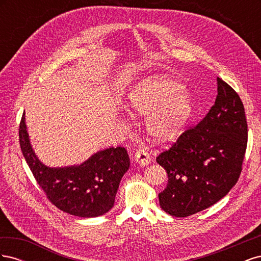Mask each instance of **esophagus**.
Returning a JSON list of instances; mask_svg holds the SVG:
<instances>
[{"instance_id": "34e87169", "label": "esophagus", "mask_w": 261, "mask_h": 261, "mask_svg": "<svg viewBox=\"0 0 261 261\" xmlns=\"http://www.w3.org/2000/svg\"><path fill=\"white\" fill-rule=\"evenodd\" d=\"M134 160H135L139 165H141V167H146V165H148L150 161H151V158H150L146 149H139L136 151Z\"/></svg>"}]
</instances>
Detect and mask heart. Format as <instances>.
<instances>
[{
    "label": "heart",
    "mask_w": 261,
    "mask_h": 261,
    "mask_svg": "<svg viewBox=\"0 0 261 261\" xmlns=\"http://www.w3.org/2000/svg\"><path fill=\"white\" fill-rule=\"evenodd\" d=\"M126 108L134 115H147L148 135L158 143H165L183 133L192 114V100L179 84L155 76L134 87Z\"/></svg>",
    "instance_id": "b5f03b06"
}]
</instances>
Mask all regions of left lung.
Wrapping results in <instances>:
<instances>
[{"label": "left lung", "mask_w": 261, "mask_h": 261, "mask_svg": "<svg viewBox=\"0 0 261 261\" xmlns=\"http://www.w3.org/2000/svg\"><path fill=\"white\" fill-rule=\"evenodd\" d=\"M218 96L206 117L181 134L156 162L168 173L160 207L184 218L211 207L239 180L247 147V122L239 94L217 78Z\"/></svg>", "instance_id": "obj_1"}]
</instances>
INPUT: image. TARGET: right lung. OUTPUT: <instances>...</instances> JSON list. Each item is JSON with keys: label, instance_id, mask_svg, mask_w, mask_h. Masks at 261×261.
<instances>
[{"label": "right lung", "instance_id": "right-lung-1", "mask_svg": "<svg viewBox=\"0 0 261 261\" xmlns=\"http://www.w3.org/2000/svg\"><path fill=\"white\" fill-rule=\"evenodd\" d=\"M19 144L36 180L54 206L82 218L99 217L112 209L120 181L129 169L125 148L100 150L81 164L48 167L31 146L25 113L19 125Z\"/></svg>", "mask_w": 261, "mask_h": 261}]
</instances>
